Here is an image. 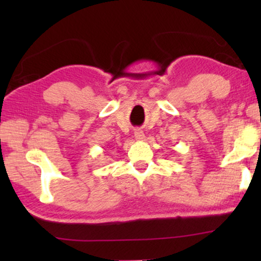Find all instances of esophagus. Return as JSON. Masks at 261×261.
Returning a JSON list of instances; mask_svg holds the SVG:
<instances>
[{
	"instance_id": "1",
	"label": "esophagus",
	"mask_w": 261,
	"mask_h": 261,
	"mask_svg": "<svg viewBox=\"0 0 261 261\" xmlns=\"http://www.w3.org/2000/svg\"><path fill=\"white\" fill-rule=\"evenodd\" d=\"M134 137H135V139H137V140L141 141V140H144V139H145V134H144V132H142V130L137 129L134 132Z\"/></svg>"
}]
</instances>
